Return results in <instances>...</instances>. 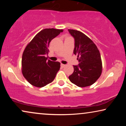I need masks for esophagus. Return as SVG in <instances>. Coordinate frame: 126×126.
Returning <instances> with one entry per match:
<instances>
[{
	"mask_svg": "<svg viewBox=\"0 0 126 126\" xmlns=\"http://www.w3.org/2000/svg\"><path fill=\"white\" fill-rule=\"evenodd\" d=\"M65 66H66V65L63 64V63H61V68H64Z\"/></svg>",
	"mask_w": 126,
	"mask_h": 126,
	"instance_id": "34e87169",
	"label": "esophagus"
}]
</instances>
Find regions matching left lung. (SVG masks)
Returning <instances> with one entry per match:
<instances>
[{
	"mask_svg": "<svg viewBox=\"0 0 126 126\" xmlns=\"http://www.w3.org/2000/svg\"><path fill=\"white\" fill-rule=\"evenodd\" d=\"M75 38L73 53L77 54L78 65H74V72L69 76L72 83L79 87L92 85L102 73L100 54L94 42L80 31L68 29Z\"/></svg>",
	"mask_w": 126,
	"mask_h": 126,
	"instance_id": "1",
	"label": "left lung"
}]
</instances>
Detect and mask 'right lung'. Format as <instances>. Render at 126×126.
<instances>
[{"label":"right lung","instance_id":"add662e5","mask_svg":"<svg viewBox=\"0 0 126 126\" xmlns=\"http://www.w3.org/2000/svg\"><path fill=\"white\" fill-rule=\"evenodd\" d=\"M63 32L62 29H45L41 30L27 44L22 55V72L30 84L41 88L51 83L60 68L59 62L47 60L49 45Z\"/></svg>","mask_w":126,"mask_h":126}]
</instances>
